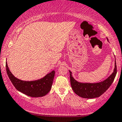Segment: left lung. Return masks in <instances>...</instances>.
<instances>
[{"mask_svg": "<svg viewBox=\"0 0 122 122\" xmlns=\"http://www.w3.org/2000/svg\"><path fill=\"white\" fill-rule=\"evenodd\" d=\"M115 68L112 73L103 81L98 83H82L77 81L72 76V73L69 71L70 84L74 92L80 97L86 99H93L99 97L103 94L111 86L117 73L116 60Z\"/></svg>", "mask_w": 122, "mask_h": 122, "instance_id": "obj_1", "label": "left lung"}]
</instances>
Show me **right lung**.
<instances>
[{"mask_svg": "<svg viewBox=\"0 0 122 122\" xmlns=\"http://www.w3.org/2000/svg\"><path fill=\"white\" fill-rule=\"evenodd\" d=\"M7 74L15 88L30 97H39L47 95L52 88L55 71L53 70L40 79L33 81H24L19 79L10 71L6 63Z\"/></svg>", "mask_w": 122, "mask_h": 122, "instance_id": "right-lung-1", "label": "right lung"}]
</instances>
